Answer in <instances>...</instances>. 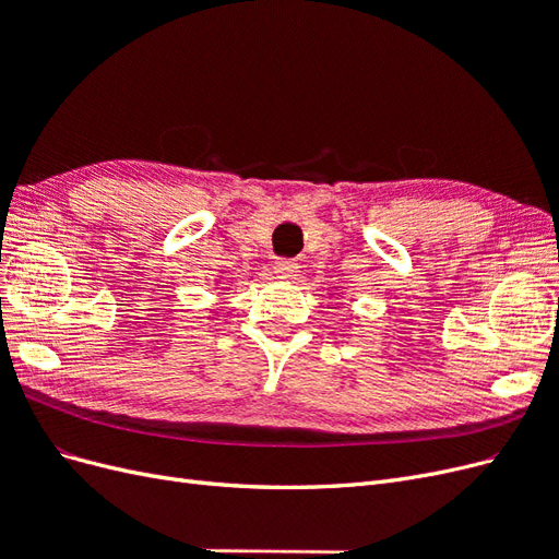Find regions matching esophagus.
Segmentation results:
<instances>
[{
    "instance_id": "1",
    "label": "esophagus",
    "mask_w": 559,
    "mask_h": 559,
    "mask_svg": "<svg viewBox=\"0 0 559 559\" xmlns=\"http://www.w3.org/2000/svg\"><path fill=\"white\" fill-rule=\"evenodd\" d=\"M273 270H275L277 277L292 280V277H296V273H298V263L292 261V259H277L275 265H273Z\"/></svg>"
}]
</instances>
